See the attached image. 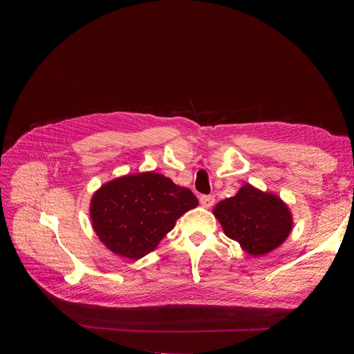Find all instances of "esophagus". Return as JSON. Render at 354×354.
I'll return each instance as SVG.
<instances>
[{
  "label": "esophagus",
  "mask_w": 354,
  "mask_h": 354,
  "mask_svg": "<svg viewBox=\"0 0 354 354\" xmlns=\"http://www.w3.org/2000/svg\"><path fill=\"white\" fill-rule=\"evenodd\" d=\"M199 202H201L202 207L211 208L214 205V202H215V196L214 195H201Z\"/></svg>",
  "instance_id": "obj_1"
}]
</instances>
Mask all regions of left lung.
Wrapping results in <instances>:
<instances>
[{"mask_svg": "<svg viewBox=\"0 0 354 354\" xmlns=\"http://www.w3.org/2000/svg\"><path fill=\"white\" fill-rule=\"evenodd\" d=\"M214 214L225 235L254 257L264 255L283 244L292 227L286 203L251 185H244L235 196L219 202Z\"/></svg>", "mask_w": 354, "mask_h": 354, "instance_id": "8db88e82", "label": "left lung"}]
</instances>
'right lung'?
I'll list each match as a JSON object with an SVG mask.
<instances>
[{"mask_svg": "<svg viewBox=\"0 0 354 354\" xmlns=\"http://www.w3.org/2000/svg\"><path fill=\"white\" fill-rule=\"evenodd\" d=\"M196 205L191 189L160 174L146 172L103 185L93 195L90 216L110 251L138 259L152 252L176 219Z\"/></svg>", "mask_w": 354, "mask_h": 354, "instance_id": "right-lung-1", "label": "right lung"}]
</instances>
